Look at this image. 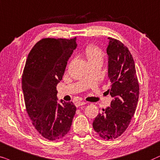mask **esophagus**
Wrapping results in <instances>:
<instances>
[{"label":"esophagus","instance_id":"obj_1","mask_svg":"<svg viewBox=\"0 0 160 160\" xmlns=\"http://www.w3.org/2000/svg\"><path fill=\"white\" fill-rule=\"evenodd\" d=\"M86 103L85 102H75V104H74V105H75L77 108H79L80 106L84 105H86Z\"/></svg>","mask_w":160,"mask_h":160}]
</instances>
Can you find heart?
Wrapping results in <instances>:
<instances>
[{"instance_id":"1","label":"heart","mask_w":160,"mask_h":160,"mask_svg":"<svg viewBox=\"0 0 160 160\" xmlns=\"http://www.w3.org/2000/svg\"><path fill=\"white\" fill-rule=\"evenodd\" d=\"M86 55L88 63L95 61H102L103 53L102 50L97 46L91 45L86 49Z\"/></svg>"}]
</instances>
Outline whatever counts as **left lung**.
Listing matches in <instances>:
<instances>
[{
    "mask_svg": "<svg viewBox=\"0 0 160 160\" xmlns=\"http://www.w3.org/2000/svg\"><path fill=\"white\" fill-rule=\"evenodd\" d=\"M108 73L112 97L110 107L103 109L93 121V129L105 140L116 139L124 132L135 114L139 98V84L134 59L128 48L108 38Z\"/></svg>",
    "mask_w": 160,
    "mask_h": 160,
    "instance_id": "8db88e82",
    "label": "left lung"
}]
</instances>
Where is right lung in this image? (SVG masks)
<instances>
[{"mask_svg": "<svg viewBox=\"0 0 160 160\" xmlns=\"http://www.w3.org/2000/svg\"><path fill=\"white\" fill-rule=\"evenodd\" d=\"M77 47V38L43 39L32 48L25 62L22 79L25 108L34 127L48 140L64 137L75 115L72 102H58L56 86Z\"/></svg>", "mask_w": 160, "mask_h": 160, "instance_id": "obj_1", "label": "right lung"}]
</instances>
